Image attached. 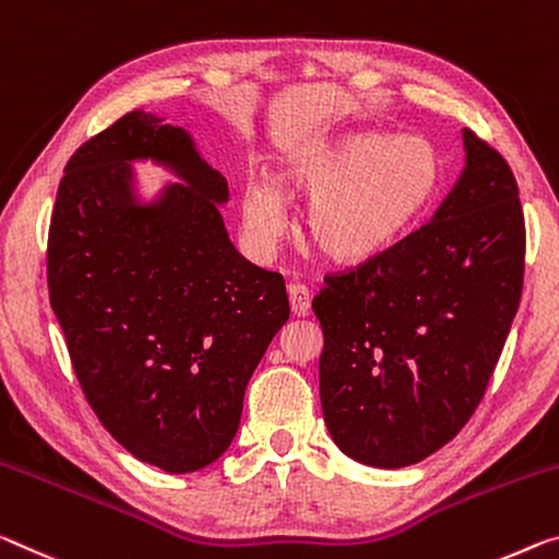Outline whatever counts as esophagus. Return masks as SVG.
<instances>
[{"label":"esophagus","mask_w":559,"mask_h":559,"mask_svg":"<svg viewBox=\"0 0 559 559\" xmlns=\"http://www.w3.org/2000/svg\"><path fill=\"white\" fill-rule=\"evenodd\" d=\"M288 298H290V311L294 316L304 318L311 311V290L304 283H290L288 286Z\"/></svg>","instance_id":"obj_1"}]
</instances>
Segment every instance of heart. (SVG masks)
Wrapping results in <instances>:
<instances>
[{
  "instance_id": "b5f03b06",
  "label": "heart",
  "mask_w": 559,
  "mask_h": 559,
  "mask_svg": "<svg viewBox=\"0 0 559 559\" xmlns=\"http://www.w3.org/2000/svg\"><path fill=\"white\" fill-rule=\"evenodd\" d=\"M283 181L311 199L306 228L318 251L341 263H362L428 214L440 189V158L420 136L362 131L296 158ZM241 214L248 241L259 253H271L288 228L283 191L251 179L241 193Z\"/></svg>"
}]
</instances>
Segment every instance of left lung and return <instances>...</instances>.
I'll return each mask as SVG.
<instances>
[{
  "mask_svg": "<svg viewBox=\"0 0 559 559\" xmlns=\"http://www.w3.org/2000/svg\"><path fill=\"white\" fill-rule=\"evenodd\" d=\"M465 168L428 224L331 273L313 298L328 432L373 467L415 465L480 405L525 276V216L508 162L471 129Z\"/></svg>",
  "mask_w": 559,
  "mask_h": 559,
  "instance_id": "1",
  "label": "left lung"
}]
</instances>
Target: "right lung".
I'll return each mask as SVG.
<instances>
[{
	"label": "right lung",
	"instance_id": "add662e5",
	"mask_svg": "<svg viewBox=\"0 0 559 559\" xmlns=\"http://www.w3.org/2000/svg\"><path fill=\"white\" fill-rule=\"evenodd\" d=\"M136 157L185 183L139 204ZM226 201L181 127L129 111L76 148L51 211L49 300L79 385L114 440L174 475L231 445L248 380L290 316L281 273L228 241Z\"/></svg>",
	"mask_w": 559,
	"mask_h": 559
}]
</instances>
